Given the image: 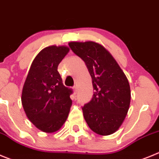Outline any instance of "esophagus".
Here are the masks:
<instances>
[{"instance_id":"1","label":"esophagus","mask_w":159,"mask_h":159,"mask_svg":"<svg viewBox=\"0 0 159 159\" xmlns=\"http://www.w3.org/2000/svg\"><path fill=\"white\" fill-rule=\"evenodd\" d=\"M77 86H74L73 87V89H74V93H76V92H77Z\"/></svg>"}]
</instances>
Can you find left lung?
Returning a JSON list of instances; mask_svg holds the SVG:
<instances>
[{
    "label": "left lung",
    "instance_id": "1",
    "mask_svg": "<svg viewBox=\"0 0 159 159\" xmlns=\"http://www.w3.org/2000/svg\"><path fill=\"white\" fill-rule=\"evenodd\" d=\"M70 48L85 62L92 78L94 93L82 107L90 129L100 135L115 133L129 109L128 80L115 58L101 44L93 41L70 42Z\"/></svg>",
    "mask_w": 159,
    "mask_h": 159
}]
</instances>
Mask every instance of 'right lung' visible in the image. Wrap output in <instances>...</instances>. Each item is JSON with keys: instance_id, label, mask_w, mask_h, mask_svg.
<instances>
[{"instance_id": "obj_1", "label": "right lung", "mask_w": 159, "mask_h": 159, "mask_svg": "<svg viewBox=\"0 0 159 159\" xmlns=\"http://www.w3.org/2000/svg\"><path fill=\"white\" fill-rule=\"evenodd\" d=\"M65 45L43 48L34 58L23 86L21 102L39 130L54 133L62 128L72 105V90L64 86L58 66L69 52Z\"/></svg>"}]
</instances>
